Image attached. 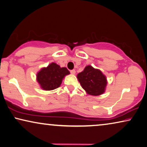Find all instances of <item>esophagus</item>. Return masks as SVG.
<instances>
[{
  "label": "esophagus",
  "instance_id": "1",
  "mask_svg": "<svg viewBox=\"0 0 147 147\" xmlns=\"http://www.w3.org/2000/svg\"><path fill=\"white\" fill-rule=\"evenodd\" d=\"M71 73L72 74H75V73H76L75 70H71Z\"/></svg>",
  "mask_w": 147,
  "mask_h": 147
}]
</instances>
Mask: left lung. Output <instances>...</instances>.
<instances>
[{
    "instance_id": "obj_1",
    "label": "left lung",
    "mask_w": 147,
    "mask_h": 147,
    "mask_svg": "<svg viewBox=\"0 0 147 147\" xmlns=\"http://www.w3.org/2000/svg\"><path fill=\"white\" fill-rule=\"evenodd\" d=\"M77 78L82 88L89 95L99 96L104 93L107 79L100 70L88 65L84 71L77 74Z\"/></svg>"
}]
</instances>
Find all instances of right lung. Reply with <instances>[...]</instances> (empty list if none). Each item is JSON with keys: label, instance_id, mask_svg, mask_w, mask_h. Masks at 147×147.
Listing matches in <instances>:
<instances>
[{"label": "right lung", "instance_id": "add662e5", "mask_svg": "<svg viewBox=\"0 0 147 147\" xmlns=\"http://www.w3.org/2000/svg\"><path fill=\"white\" fill-rule=\"evenodd\" d=\"M70 74L66 67H61L55 63H51L47 67H43L37 74V81L41 88L52 90L61 86L62 80Z\"/></svg>", "mask_w": 147, "mask_h": 147}]
</instances>
